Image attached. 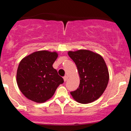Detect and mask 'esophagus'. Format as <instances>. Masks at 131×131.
<instances>
[{
    "instance_id": "esophagus-1",
    "label": "esophagus",
    "mask_w": 131,
    "mask_h": 131,
    "mask_svg": "<svg viewBox=\"0 0 131 131\" xmlns=\"http://www.w3.org/2000/svg\"><path fill=\"white\" fill-rule=\"evenodd\" d=\"M67 79H68V76H65L64 77V81H66L67 80Z\"/></svg>"
}]
</instances>
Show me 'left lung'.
<instances>
[{"mask_svg":"<svg viewBox=\"0 0 131 131\" xmlns=\"http://www.w3.org/2000/svg\"><path fill=\"white\" fill-rule=\"evenodd\" d=\"M68 55L76 65L80 78L79 87L71 92L72 97L81 104L99 99L109 81V72L103 58L87 50L69 51Z\"/></svg>","mask_w":131,"mask_h":131,"instance_id":"obj_1","label":"left lung"}]
</instances>
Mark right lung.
Here are the masks:
<instances>
[{
  "mask_svg": "<svg viewBox=\"0 0 131 131\" xmlns=\"http://www.w3.org/2000/svg\"><path fill=\"white\" fill-rule=\"evenodd\" d=\"M57 57V52L42 50L32 53L21 60L16 81L19 89L27 99L36 103H45L64 83V79L53 67Z\"/></svg>",
  "mask_w": 131,
  "mask_h": 131,
  "instance_id": "1",
  "label": "right lung"
}]
</instances>
